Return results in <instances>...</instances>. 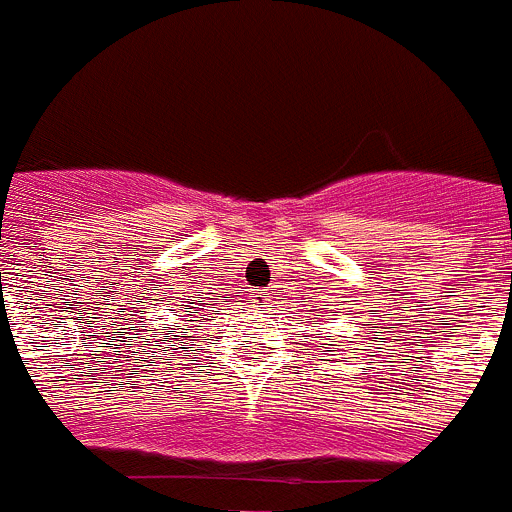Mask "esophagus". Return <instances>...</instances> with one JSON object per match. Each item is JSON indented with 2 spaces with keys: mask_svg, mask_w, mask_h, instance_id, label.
Returning <instances> with one entry per match:
<instances>
[{
  "mask_svg": "<svg viewBox=\"0 0 512 512\" xmlns=\"http://www.w3.org/2000/svg\"><path fill=\"white\" fill-rule=\"evenodd\" d=\"M253 297H256V300H253V302H256V305H266V302L271 300L269 292H256V295H253Z\"/></svg>",
  "mask_w": 512,
  "mask_h": 512,
  "instance_id": "1",
  "label": "esophagus"
}]
</instances>
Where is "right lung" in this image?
Wrapping results in <instances>:
<instances>
[{
    "mask_svg": "<svg viewBox=\"0 0 512 512\" xmlns=\"http://www.w3.org/2000/svg\"><path fill=\"white\" fill-rule=\"evenodd\" d=\"M192 305H194V302H189V305H184V312H192ZM202 305H205V302H202ZM174 333H176V330H174ZM184 338V336H182Z\"/></svg>",
    "mask_w": 512,
    "mask_h": 512,
    "instance_id": "1",
    "label": "right lung"
}]
</instances>
